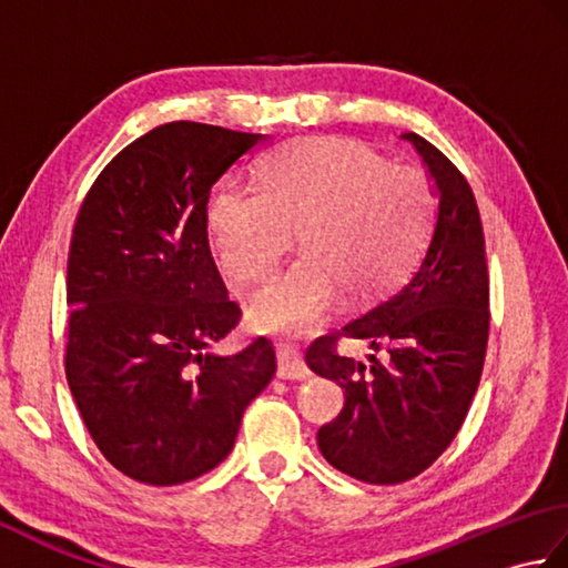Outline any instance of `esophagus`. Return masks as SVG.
Listing matches in <instances>:
<instances>
[{
    "instance_id": "esophagus-1",
    "label": "esophagus",
    "mask_w": 568,
    "mask_h": 568,
    "mask_svg": "<svg viewBox=\"0 0 568 568\" xmlns=\"http://www.w3.org/2000/svg\"><path fill=\"white\" fill-rule=\"evenodd\" d=\"M275 354H277V378L303 381V378L310 376V368L305 366L303 356H300V352L293 344L277 342Z\"/></svg>"
}]
</instances>
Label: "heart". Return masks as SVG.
<instances>
[{
    "label": "heart",
    "instance_id": "obj_1",
    "mask_svg": "<svg viewBox=\"0 0 568 568\" xmlns=\"http://www.w3.org/2000/svg\"><path fill=\"white\" fill-rule=\"evenodd\" d=\"M432 212L427 178L381 161L342 136L295 139L261 165L258 187L224 185L210 202V232L239 285L271 275L291 246L300 256L265 285L248 315L265 332H303L339 297L388 285L419 248Z\"/></svg>",
    "mask_w": 568,
    "mask_h": 568
}]
</instances>
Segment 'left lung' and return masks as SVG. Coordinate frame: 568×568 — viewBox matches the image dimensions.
<instances>
[{"instance_id":"left-lung-1","label":"left lung","mask_w":568,"mask_h":568,"mask_svg":"<svg viewBox=\"0 0 568 568\" xmlns=\"http://www.w3.org/2000/svg\"><path fill=\"white\" fill-rule=\"evenodd\" d=\"M413 143L437 192L429 244L364 315L320 336L307 366L344 390V409L317 432L322 456L364 484L393 486L432 466L474 400L488 346V265L478 204L466 178L415 131ZM339 338L366 343V359L342 357Z\"/></svg>"}]
</instances>
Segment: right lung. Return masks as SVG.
I'll list each match as a JSON object with an SVG mask.
<instances>
[{
    "label": "right lung",
    "instance_id": "right-lung-1",
    "mask_svg": "<svg viewBox=\"0 0 568 568\" xmlns=\"http://www.w3.org/2000/svg\"><path fill=\"white\" fill-rule=\"evenodd\" d=\"M265 139L155 126L94 180L72 229L68 385L98 449L139 484L178 486L220 466L275 376L263 336L214 352L241 310L207 239L214 183Z\"/></svg>",
    "mask_w": 568,
    "mask_h": 568
}]
</instances>
